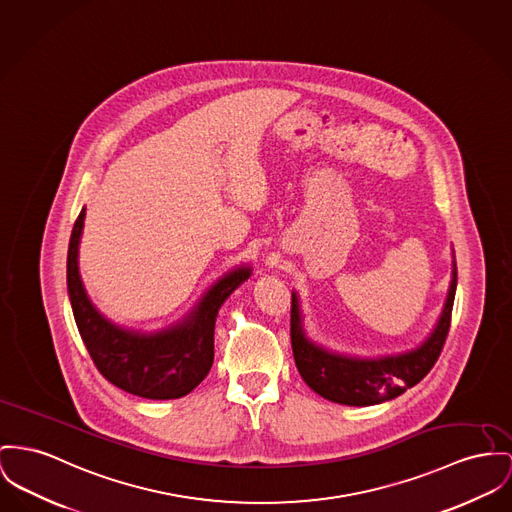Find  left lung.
<instances>
[{
	"mask_svg": "<svg viewBox=\"0 0 512 512\" xmlns=\"http://www.w3.org/2000/svg\"><path fill=\"white\" fill-rule=\"evenodd\" d=\"M456 283V258L452 252V275L446 301L431 334L409 351L380 357L338 353L310 340L305 332L299 297L293 291L291 345L303 380L322 398L343 406H375L398 398L437 363L450 328Z\"/></svg>",
	"mask_w": 512,
	"mask_h": 512,
	"instance_id": "left-lung-1",
	"label": "left lung"
}]
</instances>
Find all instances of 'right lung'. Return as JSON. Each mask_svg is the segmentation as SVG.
<instances>
[{
  "instance_id": "add662e5",
  "label": "right lung",
  "mask_w": 512,
  "mask_h": 512,
  "mask_svg": "<svg viewBox=\"0 0 512 512\" xmlns=\"http://www.w3.org/2000/svg\"><path fill=\"white\" fill-rule=\"evenodd\" d=\"M85 207L69 239L68 295L81 340L101 375L139 398L174 400L192 392L213 365L215 318L227 297L250 277V266L221 275L180 320L157 332H141L108 320L91 303L79 275V242Z\"/></svg>"
}]
</instances>
